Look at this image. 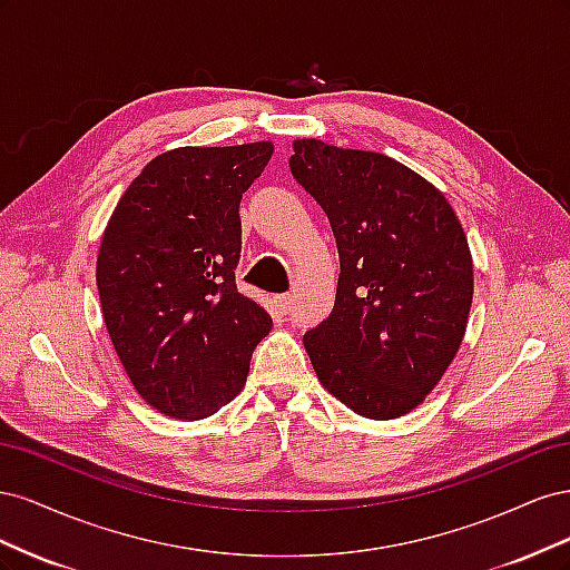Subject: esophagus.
I'll return each instance as SVG.
<instances>
[{
	"label": "esophagus",
	"instance_id": "34e87169",
	"mask_svg": "<svg viewBox=\"0 0 570 570\" xmlns=\"http://www.w3.org/2000/svg\"><path fill=\"white\" fill-rule=\"evenodd\" d=\"M275 304L281 306L283 314H287L289 306H292V295H278V297H275Z\"/></svg>",
	"mask_w": 570,
	"mask_h": 570
}]
</instances>
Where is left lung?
I'll use <instances>...</instances> for the list:
<instances>
[{
    "mask_svg": "<svg viewBox=\"0 0 570 570\" xmlns=\"http://www.w3.org/2000/svg\"><path fill=\"white\" fill-rule=\"evenodd\" d=\"M289 170L337 243L335 306L304 335L321 385L373 421L413 411L454 361L473 302V258L452 204L385 154L314 137Z\"/></svg>",
    "mask_w": 570,
    "mask_h": 570,
    "instance_id": "obj_1",
    "label": "left lung"
}]
</instances>
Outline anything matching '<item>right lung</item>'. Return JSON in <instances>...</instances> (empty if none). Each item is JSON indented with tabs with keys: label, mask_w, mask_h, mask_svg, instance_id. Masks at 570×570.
I'll use <instances>...</instances> for the list:
<instances>
[{
	"label": "right lung",
	"mask_w": 570,
	"mask_h": 570,
	"mask_svg": "<svg viewBox=\"0 0 570 570\" xmlns=\"http://www.w3.org/2000/svg\"><path fill=\"white\" fill-rule=\"evenodd\" d=\"M271 154V142L164 151L101 235V316L132 387L166 416L199 421L226 406L273 325L235 285L239 199Z\"/></svg>",
	"instance_id": "right-lung-1"
}]
</instances>
